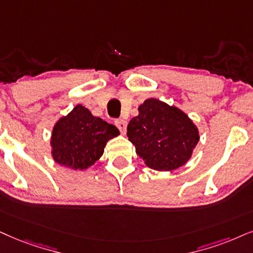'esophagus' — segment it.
<instances>
[{
    "instance_id": "obj_1",
    "label": "esophagus",
    "mask_w": 253,
    "mask_h": 253,
    "mask_svg": "<svg viewBox=\"0 0 253 253\" xmlns=\"http://www.w3.org/2000/svg\"><path fill=\"white\" fill-rule=\"evenodd\" d=\"M116 126L119 128V130L123 134L126 133V127H127V121L124 119H118L116 120Z\"/></svg>"
}]
</instances>
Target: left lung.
<instances>
[{
  "label": "left lung",
  "instance_id": "1",
  "mask_svg": "<svg viewBox=\"0 0 253 253\" xmlns=\"http://www.w3.org/2000/svg\"><path fill=\"white\" fill-rule=\"evenodd\" d=\"M127 136L145 164L160 171L183 166L200 140L187 114L154 98L140 105L139 116L127 126Z\"/></svg>",
  "mask_w": 253,
  "mask_h": 253
}]
</instances>
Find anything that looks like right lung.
I'll return each mask as SVG.
<instances>
[{
    "label": "right lung",
    "instance_id": "1",
    "mask_svg": "<svg viewBox=\"0 0 253 253\" xmlns=\"http://www.w3.org/2000/svg\"><path fill=\"white\" fill-rule=\"evenodd\" d=\"M117 135L119 129L114 125L93 117L87 108L77 105L53 127V160L64 167L83 170L95 164L108 140Z\"/></svg>",
    "mask_w": 253,
    "mask_h": 253
}]
</instances>
